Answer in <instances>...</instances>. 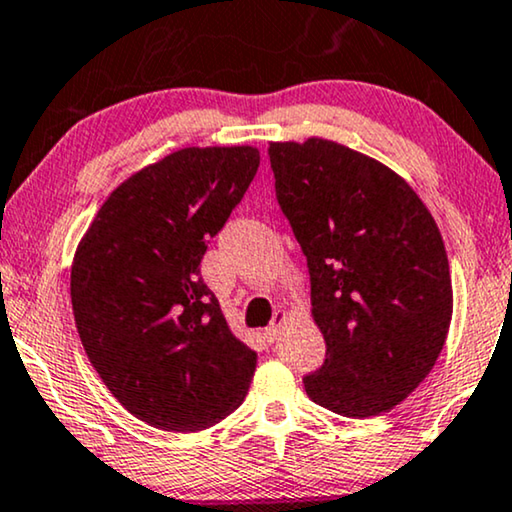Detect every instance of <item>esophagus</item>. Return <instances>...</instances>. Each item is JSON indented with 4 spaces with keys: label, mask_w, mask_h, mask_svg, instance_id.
Masks as SVG:
<instances>
[{
    "label": "esophagus",
    "mask_w": 512,
    "mask_h": 512,
    "mask_svg": "<svg viewBox=\"0 0 512 512\" xmlns=\"http://www.w3.org/2000/svg\"><path fill=\"white\" fill-rule=\"evenodd\" d=\"M285 320H288V313H285V311H276L274 313L271 323L264 327V339H267V342H276L278 335H281V327H283Z\"/></svg>",
    "instance_id": "1"
}]
</instances>
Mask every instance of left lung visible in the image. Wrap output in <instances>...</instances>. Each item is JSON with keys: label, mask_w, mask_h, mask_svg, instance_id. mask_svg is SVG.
<instances>
[{"label": "left lung", "mask_w": 512, "mask_h": 512, "mask_svg": "<svg viewBox=\"0 0 512 512\" xmlns=\"http://www.w3.org/2000/svg\"><path fill=\"white\" fill-rule=\"evenodd\" d=\"M269 161L325 337L306 393L342 417L391 410L433 370L452 320L438 224L403 177L337 142H274Z\"/></svg>", "instance_id": "8db88e82"}]
</instances>
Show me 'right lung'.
Returning <instances> with one entry per match:
<instances>
[{
    "instance_id": "add662e5",
    "label": "right lung",
    "mask_w": 512,
    "mask_h": 512,
    "mask_svg": "<svg viewBox=\"0 0 512 512\" xmlns=\"http://www.w3.org/2000/svg\"><path fill=\"white\" fill-rule=\"evenodd\" d=\"M260 168L252 147H189L117 187L72 264L84 351L114 398L163 431L236 410L257 353L231 335L199 264Z\"/></svg>"
}]
</instances>
